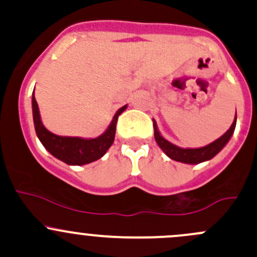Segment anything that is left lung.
I'll use <instances>...</instances> for the list:
<instances>
[{"label":"left lung","mask_w":257,"mask_h":257,"mask_svg":"<svg viewBox=\"0 0 257 257\" xmlns=\"http://www.w3.org/2000/svg\"><path fill=\"white\" fill-rule=\"evenodd\" d=\"M153 125H154L155 141H157L158 145L162 148L163 152H164L170 159L177 160V162L180 163H186V164H198V163L205 162V160L214 158L215 155L225 147V144L229 142L232 133H234L235 126H236V115H235V120L232 121L229 131H227L224 136H221L219 139L212 142L211 144L203 148H198V149H183V148H179L177 145L169 143V142L165 141V139L159 134L155 120L154 123H153Z\"/></svg>","instance_id":"1"}]
</instances>
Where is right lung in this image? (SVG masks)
I'll list each match as a JSON object with an SVG mask.
<instances>
[{
    "mask_svg": "<svg viewBox=\"0 0 257 257\" xmlns=\"http://www.w3.org/2000/svg\"><path fill=\"white\" fill-rule=\"evenodd\" d=\"M125 108L126 105H124L115 113L109 128L105 131L104 134H102L98 138H72V137L56 136V134L51 133L45 128V125L41 121L37 100H36L35 95L32 97L33 121H35L36 133H37L41 143L53 157L69 165L88 164V163L98 160L107 153V150L109 149L110 145L114 142L118 116L125 110Z\"/></svg>",
    "mask_w": 257,
    "mask_h": 257,
    "instance_id": "1",
    "label": "right lung"
}]
</instances>
